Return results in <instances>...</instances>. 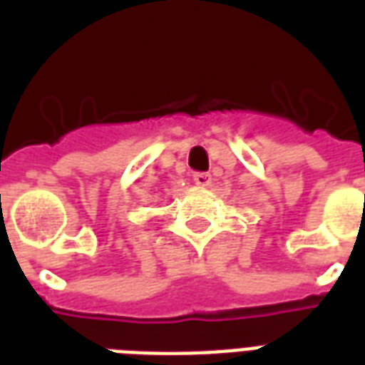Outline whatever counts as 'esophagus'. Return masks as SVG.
Returning <instances> with one entry per match:
<instances>
[{"instance_id":"obj_1","label":"esophagus","mask_w":365,"mask_h":365,"mask_svg":"<svg viewBox=\"0 0 365 365\" xmlns=\"http://www.w3.org/2000/svg\"><path fill=\"white\" fill-rule=\"evenodd\" d=\"M193 182L197 187H209L211 185V175L205 174V172H199V174H193Z\"/></svg>"}]
</instances>
